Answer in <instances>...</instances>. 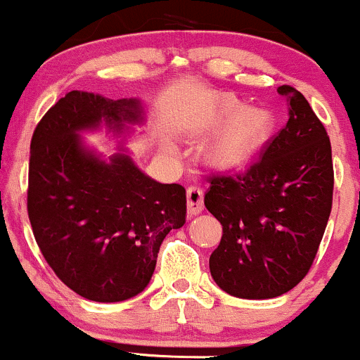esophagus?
Segmentation results:
<instances>
[{
  "instance_id": "esophagus-1",
  "label": "esophagus",
  "mask_w": 360,
  "mask_h": 360,
  "mask_svg": "<svg viewBox=\"0 0 360 360\" xmlns=\"http://www.w3.org/2000/svg\"><path fill=\"white\" fill-rule=\"evenodd\" d=\"M188 201V219H193L203 212V189L200 186H189L186 191Z\"/></svg>"
}]
</instances>
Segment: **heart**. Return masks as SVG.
Segmentation results:
<instances>
[{"instance_id":"b5f03b06","label":"heart","mask_w":360,"mask_h":360,"mask_svg":"<svg viewBox=\"0 0 360 360\" xmlns=\"http://www.w3.org/2000/svg\"><path fill=\"white\" fill-rule=\"evenodd\" d=\"M212 122L219 126L201 145V157L215 169L243 167L268 140L274 126L268 110L239 105L234 97L219 98Z\"/></svg>"}]
</instances>
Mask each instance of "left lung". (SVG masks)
<instances>
[{"instance_id": "1", "label": "left lung", "mask_w": 360, "mask_h": 360, "mask_svg": "<svg viewBox=\"0 0 360 360\" xmlns=\"http://www.w3.org/2000/svg\"><path fill=\"white\" fill-rule=\"evenodd\" d=\"M289 121L259 159L236 174H215L205 207L222 224L210 256L220 289L240 299H274L309 271L333 198L331 145L309 102L289 85Z\"/></svg>"}]
</instances>
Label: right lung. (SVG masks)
Masks as SVG:
<instances>
[{
    "label": "right lung",
    "instance_id": "1",
    "mask_svg": "<svg viewBox=\"0 0 360 360\" xmlns=\"http://www.w3.org/2000/svg\"><path fill=\"white\" fill-rule=\"evenodd\" d=\"M147 121L140 98L73 90L35 128L27 210L34 238L65 285L96 302L145 290L160 244L186 222V191L147 176L124 150ZM106 129L117 153L104 158L84 132Z\"/></svg>",
    "mask_w": 360,
    "mask_h": 360
}]
</instances>
